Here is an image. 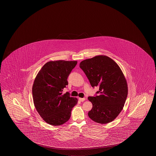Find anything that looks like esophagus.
<instances>
[{
  "label": "esophagus",
  "instance_id": "obj_1",
  "mask_svg": "<svg viewBox=\"0 0 156 156\" xmlns=\"http://www.w3.org/2000/svg\"><path fill=\"white\" fill-rule=\"evenodd\" d=\"M85 100V98H79V101L80 102H83V101H84Z\"/></svg>",
  "mask_w": 156,
  "mask_h": 156
}]
</instances>
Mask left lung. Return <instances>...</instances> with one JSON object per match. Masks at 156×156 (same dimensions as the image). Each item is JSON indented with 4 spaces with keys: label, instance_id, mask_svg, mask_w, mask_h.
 Segmentation results:
<instances>
[{
    "label": "left lung",
    "instance_id": "1",
    "mask_svg": "<svg viewBox=\"0 0 156 156\" xmlns=\"http://www.w3.org/2000/svg\"><path fill=\"white\" fill-rule=\"evenodd\" d=\"M79 67L91 87H99L94 96L88 97L92 103L89 117L101 124L112 122L122 110L127 97V84L120 67L105 55L84 60Z\"/></svg>",
    "mask_w": 156,
    "mask_h": 156
}]
</instances>
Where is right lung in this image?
<instances>
[{"mask_svg": "<svg viewBox=\"0 0 156 156\" xmlns=\"http://www.w3.org/2000/svg\"><path fill=\"white\" fill-rule=\"evenodd\" d=\"M77 61L58 60L44 64L34 82L32 92L36 110L46 122L62 125L69 120L72 108L78 102L69 92L62 94L67 78Z\"/></svg>", "mask_w": 156, "mask_h": 156, "instance_id": "1", "label": "right lung"}]
</instances>
